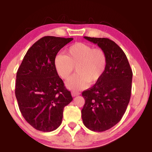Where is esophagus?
<instances>
[{
	"mask_svg": "<svg viewBox=\"0 0 152 152\" xmlns=\"http://www.w3.org/2000/svg\"><path fill=\"white\" fill-rule=\"evenodd\" d=\"M79 94H80V93H79V92H75V91L72 92V96H78Z\"/></svg>",
	"mask_w": 152,
	"mask_h": 152,
	"instance_id": "1",
	"label": "esophagus"
}]
</instances>
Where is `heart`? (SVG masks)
Segmentation results:
<instances>
[{
	"label": "heart",
	"mask_w": 152,
	"mask_h": 152,
	"mask_svg": "<svg viewBox=\"0 0 152 152\" xmlns=\"http://www.w3.org/2000/svg\"><path fill=\"white\" fill-rule=\"evenodd\" d=\"M53 64L56 72L64 80L70 78L76 67L77 74L66 82V86L80 91L86 89L89 83L94 84L101 80L106 71L108 58L102 49L78 42L67 49L66 55L56 56Z\"/></svg>",
	"instance_id": "heart-1"
}]
</instances>
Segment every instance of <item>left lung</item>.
I'll list each match as a JSON object with an SVG mask.
<instances>
[{
	"mask_svg": "<svg viewBox=\"0 0 152 152\" xmlns=\"http://www.w3.org/2000/svg\"><path fill=\"white\" fill-rule=\"evenodd\" d=\"M107 53L108 64L101 80L82 92L85 103L82 109L84 125L93 132H102L119 123L132 94L133 72L124 51L108 38L84 37Z\"/></svg>",
	"mask_w": 152,
	"mask_h": 152,
	"instance_id": "8db88e82",
	"label": "left lung"
}]
</instances>
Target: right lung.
<instances>
[{"label":"right lung","mask_w":152,"mask_h":152,"mask_svg":"<svg viewBox=\"0 0 152 152\" xmlns=\"http://www.w3.org/2000/svg\"><path fill=\"white\" fill-rule=\"evenodd\" d=\"M73 38L45 36L24 56L15 83L19 110L33 128L50 132L61 125L64 108L72 101L71 92L56 72L54 58Z\"/></svg>","instance_id":"1"}]
</instances>
